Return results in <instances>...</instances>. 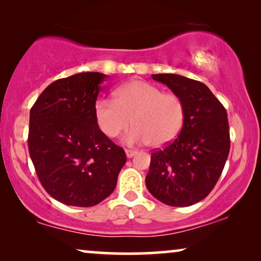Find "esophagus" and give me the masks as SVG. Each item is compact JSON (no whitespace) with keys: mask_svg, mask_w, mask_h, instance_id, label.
<instances>
[{"mask_svg":"<svg viewBox=\"0 0 261 261\" xmlns=\"http://www.w3.org/2000/svg\"><path fill=\"white\" fill-rule=\"evenodd\" d=\"M135 154H137V151H134V149H126L127 158H132V156H134Z\"/></svg>","mask_w":261,"mask_h":261,"instance_id":"esophagus-1","label":"esophagus"}]
</instances>
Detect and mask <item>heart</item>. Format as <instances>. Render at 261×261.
Here are the masks:
<instances>
[{
	"mask_svg": "<svg viewBox=\"0 0 261 261\" xmlns=\"http://www.w3.org/2000/svg\"><path fill=\"white\" fill-rule=\"evenodd\" d=\"M95 117L99 129L108 138L126 135L129 144H147L163 147L177 138L183 127L185 109L179 96L163 92L145 81H130L117 88L114 99L101 98L95 105Z\"/></svg>",
	"mask_w": 261,
	"mask_h": 261,
	"instance_id": "obj_1",
	"label": "heart"
}]
</instances>
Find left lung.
Listing matches in <instances>:
<instances>
[{
    "mask_svg": "<svg viewBox=\"0 0 261 261\" xmlns=\"http://www.w3.org/2000/svg\"><path fill=\"white\" fill-rule=\"evenodd\" d=\"M179 96L185 109L177 139L151 155L146 187L160 202L189 206L210 194L230 147L227 112L205 84L173 73L152 74Z\"/></svg>",
    "mask_w": 261,
    "mask_h": 261,
    "instance_id": "1",
    "label": "left lung"
}]
</instances>
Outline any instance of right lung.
<instances>
[{"instance_id": "1", "label": "right lung", "mask_w": 261, "mask_h": 261, "mask_svg": "<svg viewBox=\"0 0 261 261\" xmlns=\"http://www.w3.org/2000/svg\"><path fill=\"white\" fill-rule=\"evenodd\" d=\"M107 78L99 72L62 78L31 109L28 149L35 172L45 190L66 205L102 202L127 160L96 122V99Z\"/></svg>"}]
</instances>
